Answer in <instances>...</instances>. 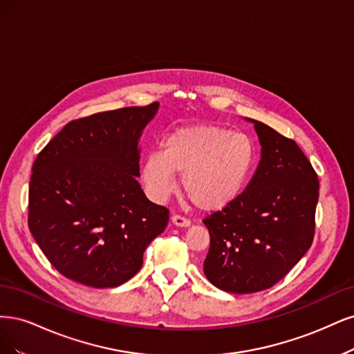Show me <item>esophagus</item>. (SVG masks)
Returning <instances> with one entry per match:
<instances>
[{
  "label": "esophagus",
  "instance_id": "esophagus-1",
  "mask_svg": "<svg viewBox=\"0 0 354 354\" xmlns=\"http://www.w3.org/2000/svg\"><path fill=\"white\" fill-rule=\"evenodd\" d=\"M172 222H174V225L180 226V227H187V226L191 225V221H189V219L184 218V216H179V214H174V216H172Z\"/></svg>",
  "mask_w": 354,
  "mask_h": 354
}]
</instances>
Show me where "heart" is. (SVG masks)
Returning a JSON list of instances; mask_svg holds the SVG:
<instances>
[{
  "label": "heart",
  "mask_w": 354,
  "mask_h": 354,
  "mask_svg": "<svg viewBox=\"0 0 354 354\" xmlns=\"http://www.w3.org/2000/svg\"><path fill=\"white\" fill-rule=\"evenodd\" d=\"M256 145L245 133L214 124H192L169 132L160 151H151L141 167V179L154 200L180 189L203 212H216L234 203L253 174Z\"/></svg>",
  "instance_id": "obj_1"
}]
</instances>
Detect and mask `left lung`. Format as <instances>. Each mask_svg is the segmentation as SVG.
<instances>
[{"instance_id": "left-lung-1", "label": "left lung", "mask_w": 354, "mask_h": 354, "mask_svg": "<svg viewBox=\"0 0 354 354\" xmlns=\"http://www.w3.org/2000/svg\"><path fill=\"white\" fill-rule=\"evenodd\" d=\"M253 122L261 157L247 188L204 219L210 248L204 275L219 290L250 294L273 287L299 263L315 235L319 180L295 141Z\"/></svg>"}]
</instances>
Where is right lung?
Listing matches in <instances>:
<instances>
[{
    "mask_svg": "<svg viewBox=\"0 0 354 354\" xmlns=\"http://www.w3.org/2000/svg\"><path fill=\"white\" fill-rule=\"evenodd\" d=\"M158 102L72 120L32 166L29 230L62 275L119 287L142 266L169 222L140 185V138Z\"/></svg>",
    "mask_w": 354,
    "mask_h": 354,
    "instance_id": "obj_1",
    "label": "right lung"
}]
</instances>
